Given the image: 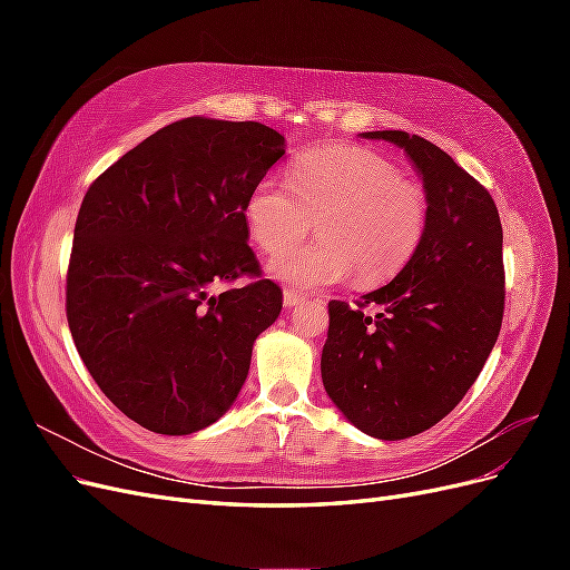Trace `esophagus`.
Masks as SVG:
<instances>
[{
    "label": "esophagus",
    "mask_w": 570,
    "mask_h": 570,
    "mask_svg": "<svg viewBox=\"0 0 570 570\" xmlns=\"http://www.w3.org/2000/svg\"><path fill=\"white\" fill-rule=\"evenodd\" d=\"M283 297H285V306L287 308H295V306H299L304 302V297L297 295V292H292V289H285Z\"/></svg>",
    "instance_id": "1"
}]
</instances>
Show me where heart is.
<instances>
[{
	"label": "heart",
	"instance_id": "obj_1",
	"mask_svg": "<svg viewBox=\"0 0 570 570\" xmlns=\"http://www.w3.org/2000/svg\"><path fill=\"white\" fill-rule=\"evenodd\" d=\"M316 217L322 237L297 250ZM247 228L273 256L268 273L302 292L383 283L406 266L425 230V197L387 159L361 147H323L292 166L289 180L264 176L247 195ZM314 220V219H313ZM315 222V220H314Z\"/></svg>",
	"mask_w": 570,
	"mask_h": 570
}]
</instances>
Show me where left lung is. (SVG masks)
<instances>
[{
	"mask_svg": "<svg viewBox=\"0 0 570 570\" xmlns=\"http://www.w3.org/2000/svg\"><path fill=\"white\" fill-rule=\"evenodd\" d=\"M400 147L423 180L425 230L394 278L358 306L331 302L323 387L361 433L404 440L471 390L504 316L502 223L490 193L450 154L404 130L361 132ZM377 303L371 317L363 306Z\"/></svg>",
	"mask_w": 570,
	"mask_h": 570,
	"instance_id": "1",
	"label": "left lung"
}]
</instances>
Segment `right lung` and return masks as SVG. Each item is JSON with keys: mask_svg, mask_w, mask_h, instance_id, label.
Segmentation results:
<instances>
[{"mask_svg": "<svg viewBox=\"0 0 570 570\" xmlns=\"http://www.w3.org/2000/svg\"><path fill=\"white\" fill-rule=\"evenodd\" d=\"M285 154L254 120H176L124 154L88 189L76 220L66 316L111 404L159 435L209 428L243 390L256 337L283 292L256 281L245 204Z\"/></svg>", "mask_w": 570, "mask_h": 570, "instance_id": "obj_1", "label": "right lung"}]
</instances>
